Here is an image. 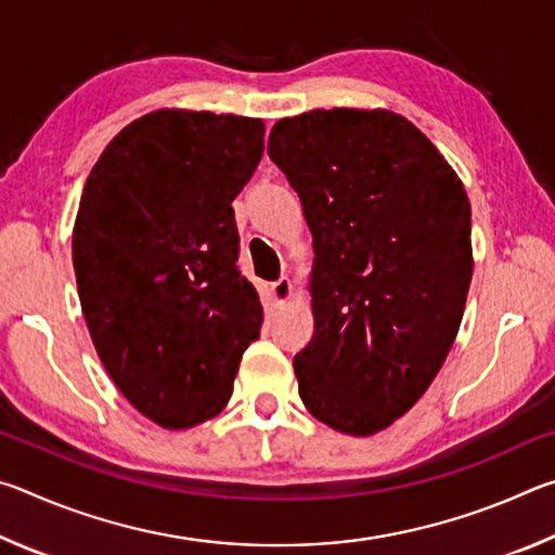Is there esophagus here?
Here are the masks:
<instances>
[{
    "instance_id": "esophagus-1",
    "label": "esophagus",
    "mask_w": 555,
    "mask_h": 555,
    "mask_svg": "<svg viewBox=\"0 0 555 555\" xmlns=\"http://www.w3.org/2000/svg\"><path fill=\"white\" fill-rule=\"evenodd\" d=\"M271 296H274L276 306H286L291 296H294V284H291L288 276H281L279 281L271 284Z\"/></svg>"
}]
</instances>
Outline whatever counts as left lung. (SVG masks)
Segmentation results:
<instances>
[{"label": "left lung", "instance_id": "1", "mask_svg": "<svg viewBox=\"0 0 555 555\" xmlns=\"http://www.w3.org/2000/svg\"><path fill=\"white\" fill-rule=\"evenodd\" d=\"M267 152L313 234L315 331L294 357L298 393L340 434H379L424 397L463 321L473 279L463 181L389 109L279 119Z\"/></svg>", "mask_w": 555, "mask_h": 555}]
</instances>
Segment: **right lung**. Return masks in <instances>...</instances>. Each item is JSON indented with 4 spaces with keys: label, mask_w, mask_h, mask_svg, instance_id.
Wrapping results in <instances>:
<instances>
[{
    "label": "right lung",
    "mask_w": 555,
    "mask_h": 555,
    "mask_svg": "<svg viewBox=\"0 0 555 555\" xmlns=\"http://www.w3.org/2000/svg\"><path fill=\"white\" fill-rule=\"evenodd\" d=\"M261 152V119L156 109L112 139L82 188L73 267L92 345L164 428L218 416L259 337L232 201Z\"/></svg>",
    "instance_id": "1"
}]
</instances>
